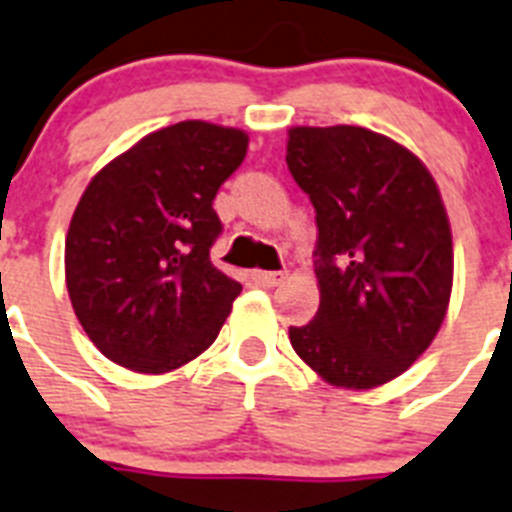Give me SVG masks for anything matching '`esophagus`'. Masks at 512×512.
<instances>
[{
    "mask_svg": "<svg viewBox=\"0 0 512 512\" xmlns=\"http://www.w3.org/2000/svg\"><path fill=\"white\" fill-rule=\"evenodd\" d=\"M286 273L283 270H252V281L265 286V289H273L278 283H283Z\"/></svg>",
    "mask_w": 512,
    "mask_h": 512,
    "instance_id": "1",
    "label": "esophagus"
}]
</instances>
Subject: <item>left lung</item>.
I'll list each match as a JSON object with an SVG mask.
<instances>
[{
  "instance_id": "obj_1",
  "label": "left lung",
  "mask_w": 512,
  "mask_h": 512,
  "mask_svg": "<svg viewBox=\"0 0 512 512\" xmlns=\"http://www.w3.org/2000/svg\"><path fill=\"white\" fill-rule=\"evenodd\" d=\"M286 163L315 205L320 309L291 346L336 388L403 375L435 341L453 289V236L435 179L364 127H291Z\"/></svg>"
}]
</instances>
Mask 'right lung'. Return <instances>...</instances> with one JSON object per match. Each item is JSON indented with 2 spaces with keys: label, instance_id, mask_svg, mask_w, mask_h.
Masks as SVG:
<instances>
[{
  "label": "right lung",
  "instance_id": "right-lung-1",
  "mask_svg": "<svg viewBox=\"0 0 512 512\" xmlns=\"http://www.w3.org/2000/svg\"><path fill=\"white\" fill-rule=\"evenodd\" d=\"M247 143V132L190 119L150 132L90 179L64 239V276L106 359L163 375L216 341L242 286L210 263L223 229L213 200Z\"/></svg>",
  "mask_w": 512,
  "mask_h": 512
}]
</instances>
